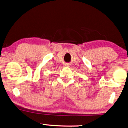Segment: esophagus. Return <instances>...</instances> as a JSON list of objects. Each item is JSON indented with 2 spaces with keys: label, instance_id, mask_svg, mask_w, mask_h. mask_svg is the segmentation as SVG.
Returning <instances> with one entry per match:
<instances>
[{
  "label": "esophagus",
  "instance_id": "34e87169",
  "mask_svg": "<svg viewBox=\"0 0 128 128\" xmlns=\"http://www.w3.org/2000/svg\"><path fill=\"white\" fill-rule=\"evenodd\" d=\"M66 66H67V65H66ZM68 67H69V66H68Z\"/></svg>",
  "mask_w": 128,
  "mask_h": 128
}]
</instances>
